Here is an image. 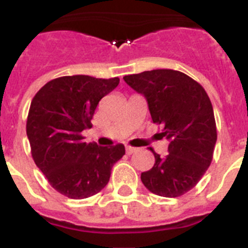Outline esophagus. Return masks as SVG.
Here are the masks:
<instances>
[{
	"instance_id": "1",
	"label": "esophagus",
	"mask_w": 248,
	"mask_h": 248,
	"mask_svg": "<svg viewBox=\"0 0 248 248\" xmlns=\"http://www.w3.org/2000/svg\"><path fill=\"white\" fill-rule=\"evenodd\" d=\"M125 150H126V154H133V153H134L135 150H137V148H134V146H130V145H128L125 148Z\"/></svg>"
}]
</instances>
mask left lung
<instances>
[{"label":"left lung","mask_w":248,"mask_h":248,"mask_svg":"<svg viewBox=\"0 0 248 248\" xmlns=\"http://www.w3.org/2000/svg\"><path fill=\"white\" fill-rule=\"evenodd\" d=\"M124 80L146 98L151 119L169 140L165 156L150 148L155 164L141 172V181L153 194L179 198L196 186L212 161L217 131L211 100L200 83L172 69L130 74Z\"/></svg>","instance_id":"obj_1"}]
</instances>
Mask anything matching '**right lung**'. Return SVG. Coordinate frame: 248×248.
<instances>
[{
  "instance_id": "add662e5",
  "label": "right lung",
  "mask_w": 248,
  "mask_h": 248,
  "mask_svg": "<svg viewBox=\"0 0 248 248\" xmlns=\"http://www.w3.org/2000/svg\"><path fill=\"white\" fill-rule=\"evenodd\" d=\"M119 78L65 76L46 83L31 102L27 137L31 153L48 183L69 199H87L108 184L111 168L125 154L123 144L84 143L94 111Z\"/></svg>"
}]
</instances>
